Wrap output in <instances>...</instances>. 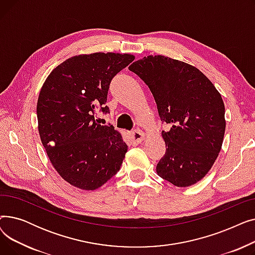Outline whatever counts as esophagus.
Masks as SVG:
<instances>
[{"label": "esophagus", "instance_id": "34e87169", "mask_svg": "<svg viewBox=\"0 0 255 255\" xmlns=\"http://www.w3.org/2000/svg\"><path fill=\"white\" fill-rule=\"evenodd\" d=\"M130 138L133 143H139L144 138V133L139 129L133 130L130 132Z\"/></svg>", "mask_w": 255, "mask_h": 255}]
</instances>
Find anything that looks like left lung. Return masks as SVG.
Wrapping results in <instances>:
<instances>
[{
  "label": "left lung",
  "instance_id": "left-lung-1",
  "mask_svg": "<svg viewBox=\"0 0 255 255\" xmlns=\"http://www.w3.org/2000/svg\"><path fill=\"white\" fill-rule=\"evenodd\" d=\"M149 87L162 122L166 152L159 177L178 187L202 180L221 150L225 109L220 93L194 66L163 56H148L129 66Z\"/></svg>",
  "mask_w": 255,
  "mask_h": 255
}]
</instances>
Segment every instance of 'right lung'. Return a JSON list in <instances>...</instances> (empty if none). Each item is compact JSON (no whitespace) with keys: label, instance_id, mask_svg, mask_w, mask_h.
I'll list each match as a JSON object with an SVG mask.
<instances>
[{"label":"right lung","instance_id":"obj_1","mask_svg":"<svg viewBox=\"0 0 255 255\" xmlns=\"http://www.w3.org/2000/svg\"><path fill=\"white\" fill-rule=\"evenodd\" d=\"M134 60L96 52L66 60L47 76L37 102L38 130L51 164L72 186L95 190L120 170L128 146L113 125H100L112 79Z\"/></svg>","mask_w":255,"mask_h":255}]
</instances>
